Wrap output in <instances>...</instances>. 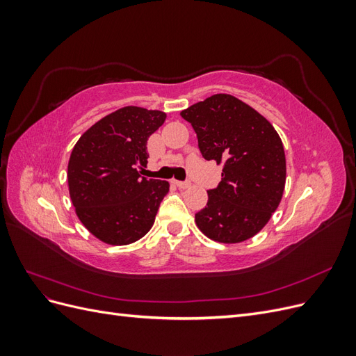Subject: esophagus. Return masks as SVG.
I'll return each mask as SVG.
<instances>
[{
    "mask_svg": "<svg viewBox=\"0 0 356 356\" xmlns=\"http://www.w3.org/2000/svg\"><path fill=\"white\" fill-rule=\"evenodd\" d=\"M174 184L179 188H190L191 187L190 181H174Z\"/></svg>",
    "mask_w": 356,
    "mask_h": 356,
    "instance_id": "obj_1",
    "label": "esophagus"
}]
</instances>
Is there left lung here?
<instances>
[{"mask_svg": "<svg viewBox=\"0 0 356 356\" xmlns=\"http://www.w3.org/2000/svg\"><path fill=\"white\" fill-rule=\"evenodd\" d=\"M197 135L207 160L224 163L217 188L196 213L209 239L239 243L260 232L281 203L286 161L281 138L270 122L232 95H212L181 111Z\"/></svg>", "mask_w": 356, "mask_h": 356, "instance_id": "obj_1", "label": "left lung"}]
</instances>
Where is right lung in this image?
Wrapping results in <instances>:
<instances>
[{
    "instance_id": "obj_1",
    "label": "right lung",
    "mask_w": 356,
    "mask_h": 356,
    "mask_svg": "<svg viewBox=\"0 0 356 356\" xmlns=\"http://www.w3.org/2000/svg\"><path fill=\"white\" fill-rule=\"evenodd\" d=\"M166 114L124 106L96 122L74 145L68 187L75 213L95 238L129 245L153 227L169 182L139 175L147 141Z\"/></svg>"
}]
</instances>
